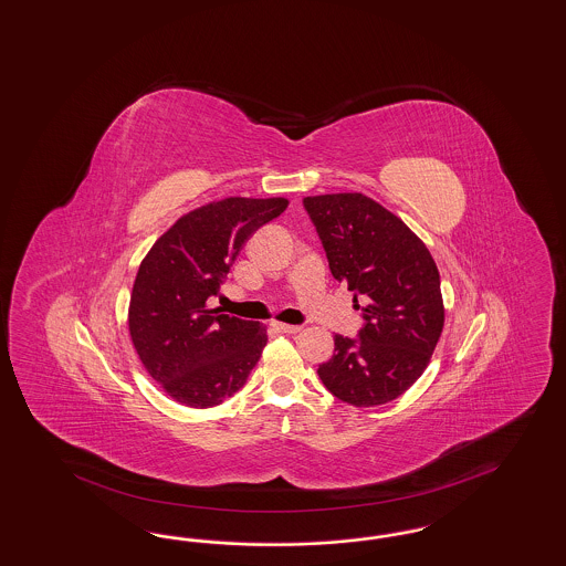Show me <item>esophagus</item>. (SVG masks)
I'll return each instance as SVG.
<instances>
[{
    "instance_id": "34e87169",
    "label": "esophagus",
    "mask_w": 566,
    "mask_h": 566,
    "mask_svg": "<svg viewBox=\"0 0 566 566\" xmlns=\"http://www.w3.org/2000/svg\"><path fill=\"white\" fill-rule=\"evenodd\" d=\"M273 331L282 332V334H296V332H301V326H291V324H273Z\"/></svg>"
}]
</instances>
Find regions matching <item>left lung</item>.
Masks as SVG:
<instances>
[{
  "label": "left lung",
  "instance_id": "obj_1",
  "mask_svg": "<svg viewBox=\"0 0 566 566\" xmlns=\"http://www.w3.org/2000/svg\"><path fill=\"white\" fill-rule=\"evenodd\" d=\"M303 207L334 280L366 303L355 338L334 334L319 380L355 408L389 403L427 370L443 331L439 270L424 242L368 196H307Z\"/></svg>",
  "mask_w": 566,
  "mask_h": 566
}]
</instances>
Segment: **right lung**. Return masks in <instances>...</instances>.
<instances>
[{"label":"right lung","instance_id":"add662e5","mask_svg":"<svg viewBox=\"0 0 566 566\" xmlns=\"http://www.w3.org/2000/svg\"><path fill=\"white\" fill-rule=\"evenodd\" d=\"M286 198H226L184 214L137 270L129 334L144 368L181 406L213 408L242 389L268 332L207 310L249 235L286 211Z\"/></svg>","mask_w":566,"mask_h":566}]
</instances>
